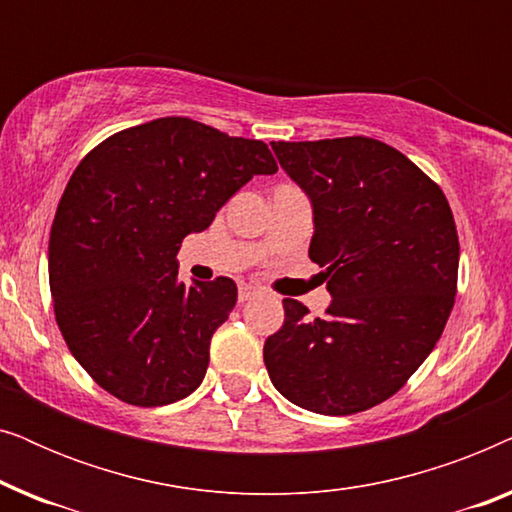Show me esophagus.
Returning a JSON list of instances; mask_svg holds the SVG:
<instances>
[{"instance_id": "34e87169", "label": "esophagus", "mask_w": 512, "mask_h": 512, "mask_svg": "<svg viewBox=\"0 0 512 512\" xmlns=\"http://www.w3.org/2000/svg\"><path fill=\"white\" fill-rule=\"evenodd\" d=\"M258 293H261V291H258L256 286H251V284H240V289H237V300H240V303H247V300L256 298Z\"/></svg>"}]
</instances>
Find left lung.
I'll return each instance as SVG.
<instances>
[{
	"label": "left lung",
	"instance_id": "left-lung-1",
	"mask_svg": "<svg viewBox=\"0 0 512 512\" xmlns=\"http://www.w3.org/2000/svg\"><path fill=\"white\" fill-rule=\"evenodd\" d=\"M312 198V263L324 317L284 298L263 359L279 394L319 415H354L396 394L436 347L457 296L459 235L445 193L373 137L270 142Z\"/></svg>",
	"mask_w": 512,
	"mask_h": 512
}]
</instances>
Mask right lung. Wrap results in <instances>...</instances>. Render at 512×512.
I'll return each instance as SVG.
<instances>
[{
    "instance_id": "1",
    "label": "right lung",
    "mask_w": 512,
    "mask_h": 512,
    "mask_svg": "<svg viewBox=\"0 0 512 512\" xmlns=\"http://www.w3.org/2000/svg\"><path fill=\"white\" fill-rule=\"evenodd\" d=\"M275 172L261 139L184 116L121 130L83 156L51 226L48 282L69 352L104 391L156 408L198 389L237 286L181 284L177 251L254 174Z\"/></svg>"
}]
</instances>
